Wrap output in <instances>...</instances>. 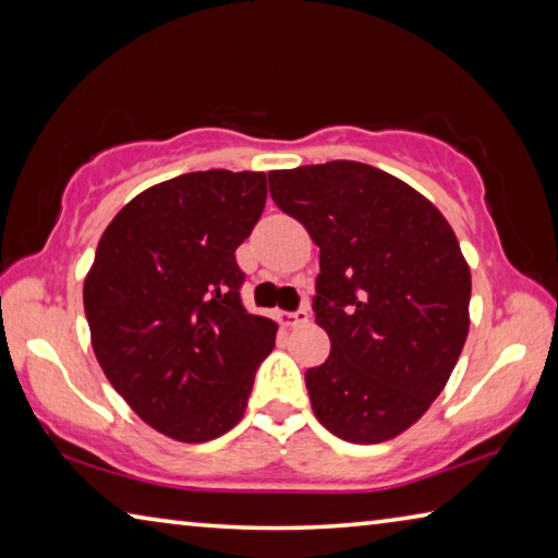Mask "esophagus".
<instances>
[{
    "instance_id": "obj_1",
    "label": "esophagus",
    "mask_w": 558,
    "mask_h": 558,
    "mask_svg": "<svg viewBox=\"0 0 558 558\" xmlns=\"http://www.w3.org/2000/svg\"><path fill=\"white\" fill-rule=\"evenodd\" d=\"M307 319H310L307 310H298V313H278V323L286 325V327L307 325Z\"/></svg>"
}]
</instances>
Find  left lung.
<instances>
[{"label": "left lung", "instance_id": "1", "mask_svg": "<svg viewBox=\"0 0 558 558\" xmlns=\"http://www.w3.org/2000/svg\"><path fill=\"white\" fill-rule=\"evenodd\" d=\"M270 196L319 245L315 323L325 364L305 374L317 421L374 446L411 428L456 369L470 329V268L436 206L372 165L268 172Z\"/></svg>", "mask_w": 558, "mask_h": 558}]
</instances>
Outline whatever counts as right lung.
Here are the masks:
<instances>
[{"label":"right lung","mask_w":558,"mask_h":558,"mask_svg":"<svg viewBox=\"0 0 558 558\" xmlns=\"http://www.w3.org/2000/svg\"><path fill=\"white\" fill-rule=\"evenodd\" d=\"M263 172H189L122 206L83 282L98 364L147 426L182 442L243 418L278 325L241 302L235 248L266 206Z\"/></svg>","instance_id":"obj_1"}]
</instances>
